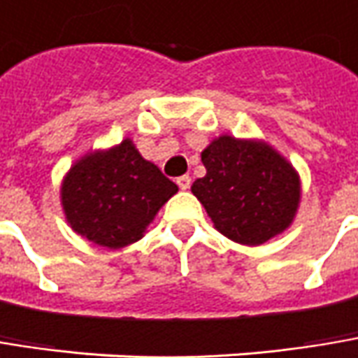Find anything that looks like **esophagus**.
Instances as JSON below:
<instances>
[{"label": "esophagus", "instance_id": "1", "mask_svg": "<svg viewBox=\"0 0 358 358\" xmlns=\"http://www.w3.org/2000/svg\"><path fill=\"white\" fill-rule=\"evenodd\" d=\"M177 185H179L183 192H185V189H189V187H192V177H189V175H183V177H179V179H177Z\"/></svg>", "mask_w": 358, "mask_h": 358}]
</instances>
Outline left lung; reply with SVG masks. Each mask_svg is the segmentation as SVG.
Instances as JSON below:
<instances>
[{"label": "left lung", "mask_w": 358, "mask_h": 358, "mask_svg": "<svg viewBox=\"0 0 358 358\" xmlns=\"http://www.w3.org/2000/svg\"><path fill=\"white\" fill-rule=\"evenodd\" d=\"M206 175L195 179L201 201L217 232L246 246H259L294 222L299 175L267 142L220 136L201 152Z\"/></svg>", "instance_id": "8db88e82"}]
</instances>
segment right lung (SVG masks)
I'll list each match as a JSON object with an SVG mask.
<instances>
[{
    "mask_svg": "<svg viewBox=\"0 0 358 358\" xmlns=\"http://www.w3.org/2000/svg\"><path fill=\"white\" fill-rule=\"evenodd\" d=\"M177 192L179 187L126 138L71 166L61 185V203L77 234L97 246L122 248L141 241Z\"/></svg>",
    "mask_w": 358,
    "mask_h": 358,
    "instance_id": "right-lung-1",
    "label": "right lung"
}]
</instances>
